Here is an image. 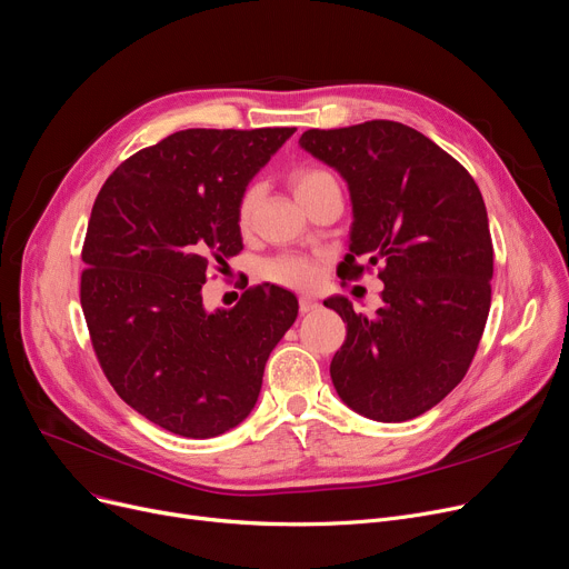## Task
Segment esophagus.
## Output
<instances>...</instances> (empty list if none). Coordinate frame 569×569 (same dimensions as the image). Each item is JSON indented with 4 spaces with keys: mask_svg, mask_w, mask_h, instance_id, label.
I'll use <instances>...</instances> for the list:
<instances>
[{
    "mask_svg": "<svg viewBox=\"0 0 569 569\" xmlns=\"http://www.w3.org/2000/svg\"><path fill=\"white\" fill-rule=\"evenodd\" d=\"M320 307V302L316 298H311V295H302L300 298V311L302 313H309V311H316Z\"/></svg>",
    "mask_w": 569,
    "mask_h": 569,
    "instance_id": "34e87169",
    "label": "esophagus"
}]
</instances>
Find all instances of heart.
I'll return each mask as SVG.
<instances>
[{
	"instance_id": "heart-1",
	"label": "heart",
	"mask_w": 569,
	"mask_h": 569,
	"mask_svg": "<svg viewBox=\"0 0 569 569\" xmlns=\"http://www.w3.org/2000/svg\"><path fill=\"white\" fill-rule=\"evenodd\" d=\"M328 177L330 174H326V171H320V169H302V171H298V174L292 177L295 194L305 192L307 188L316 186L318 181H323ZM258 200H260V186L251 183L249 188L243 190V194L239 197V204H237V220H239L241 228H246V226L251 223L253 211L258 207ZM264 277L269 281L281 283V286L305 288V286L313 283L316 269H313V264L307 258H300V256H279V258L269 260L264 264Z\"/></svg>"
}]
</instances>
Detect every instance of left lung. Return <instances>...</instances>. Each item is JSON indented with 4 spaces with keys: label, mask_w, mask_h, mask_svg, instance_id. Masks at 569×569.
I'll list each match as a JSON object with an SVG mask.
<instances>
[{
    "label": "left lung",
    "mask_w": 569,
    "mask_h": 569,
    "mask_svg": "<svg viewBox=\"0 0 569 569\" xmlns=\"http://www.w3.org/2000/svg\"><path fill=\"white\" fill-rule=\"evenodd\" d=\"M300 146L349 186L343 277L362 274L358 258L383 267L377 316L356 313L341 295L323 302L346 323L330 362L335 390L372 421H409L462 381L486 328L492 241L483 197L458 160L395 120L307 130Z\"/></svg>",
    "instance_id": "1"
}]
</instances>
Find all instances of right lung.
Listing matches in <instances>:
<instances>
[{"label":"right lung","instance_id":"1","mask_svg":"<svg viewBox=\"0 0 569 569\" xmlns=\"http://www.w3.org/2000/svg\"><path fill=\"white\" fill-rule=\"evenodd\" d=\"M295 128L183 130L122 162L92 204L81 307L113 390L190 439L237 428L258 402L269 353L298 318L281 286L204 309L211 264L241 243L237 204Z\"/></svg>","mask_w":569,"mask_h":569}]
</instances>
